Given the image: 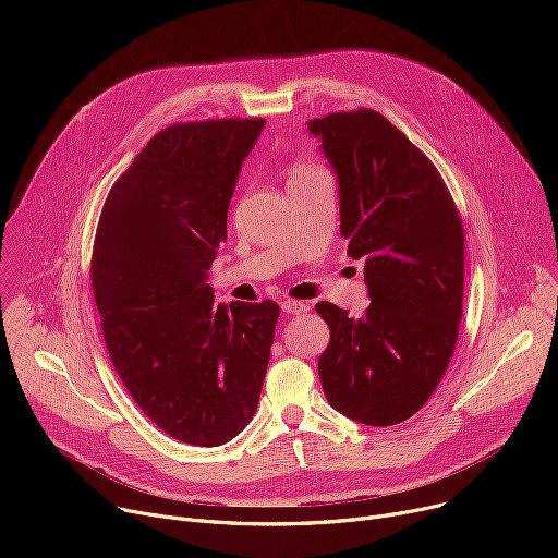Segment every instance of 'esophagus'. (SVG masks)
I'll return each instance as SVG.
<instances>
[{"mask_svg":"<svg viewBox=\"0 0 558 558\" xmlns=\"http://www.w3.org/2000/svg\"><path fill=\"white\" fill-rule=\"evenodd\" d=\"M282 311L289 313V315H300V313L308 311V304H306V302H300V300H284V302H282Z\"/></svg>","mask_w":558,"mask_h":558,"instance_id":"34e87169","label":"esophagus"}]
</instances>
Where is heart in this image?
I'll list each match as a JSON object with an SVG mask.
<instances>
[{
	"mask_svg": "<svg viewBox=\"0 0 558 558\" xmlns=\"http://www.w3.org/2000/svg\"><path fill=\"white\" fill-rule=\"evenodd\" d=\"M315 172H323V170H317L315 166H311V163H306V161H298V163L293 166V170H291V181H293V179L311 177V174H315Z\"/></svg>",
	"mask_w": 558,
	"mask_h": 558,
	"instance_id": "1",
	"label": "heart"
}]
</instances>
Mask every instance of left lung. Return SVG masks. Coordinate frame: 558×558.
I'll return each instance as SVG.
<instances>
[{"label":"left lung","instance_id":"obj_1","mask_svg":"<svg viewBox=\"0 0 558 558\" xmlns=\"http://www.w3.org/2000/svg\"><path fill=\"white\" fill-rule=\"evenodd\" d=\"M308 130L338 172L340 231L371 295L362 317L315 304L331 331L317 373L336 411L395 426L430 400L457 347L461 216L430 158L379 112H331Z\"/></svg>","mask_w":558,"mask_h":558}]
</instances>
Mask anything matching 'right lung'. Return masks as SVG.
<instances>
[{"label": "right lung", "instance_id": "obj_1", "mask_svg": "<svg viewBox=\"0 0 558 558\" xmlns=\"http://www.w3.org/2000/svg\"><path fill=\"white\" fill-rule=\"evenodd\" d=\"M265 119L156 132L104 203L90 260L101 331L136 407L170 437L220 446L254 417L280 306L214 304L205 282Z\"/></svg>", "mask_w": 558, "mask_h": 558}]
</instances>
